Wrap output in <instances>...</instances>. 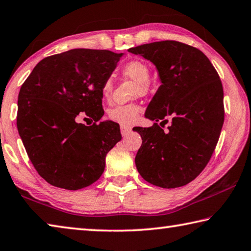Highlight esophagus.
<instances>
[{"mask_svg": "<svg viewBox=\"0 0 251 251\" xmlns=\"http://www.w3.org/2000/svg\"><path fill=\"white\" fill-rule=\"evenodd\" d=\"M121 134L122 137H126V135H128L129 132L131 131V128L130 126H121Z\"/></svg>", "mask_w": 251, "mask_h": 251, "instance_id": "34e87169", "label": "esophagus"}]
</instances>
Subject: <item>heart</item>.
I'll use <instances>...</instances> for the list:
<instances>
[{"instance_id": "b5f03b06", "label": "heart", "mask_w": 251, "mask_h": 251, "mask_svg": "<svg viewBox=\"0 0 251 251\" xmlns=\"http://www.w3.org/2000/svg\"><path fill=\"white\" fill-rule=\"evenodd\" d=\"M122 73L126 77L133 79L139 82L140 90L146 92L149 89V81H150V68L142 60L133 59L130 60L122 67ZM112 88V82L110 79H105L101 86V94L103 97H108ZM140 107L135 103L116 105L108 111V117L110 120L123 126L132 125L139 117Z\"/></svg>"}]
</instances>
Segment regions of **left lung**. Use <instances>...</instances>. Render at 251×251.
<instances>
[{
    "mask_svg": "<svg viewBox=\"0 0 251 251\" xmlns=\"http://www.w3.org/2000/svg\"><path fill=\"white\" fill-rule=\"evenodd\" d=\"M152 61L162 85L146 117L172 125L164 132L154 123L135 126L142 138L135 165L147 182L163 188L186 185L213 155L223 128L224 90L216 69L203 51L176 41L144 44L129 50Z\"/></svg>",
    "mask_w": 251,
    "mask_h": 251,
    "instance_id": "left-lung-1",
    "label": "left lung"
}]
</instances>
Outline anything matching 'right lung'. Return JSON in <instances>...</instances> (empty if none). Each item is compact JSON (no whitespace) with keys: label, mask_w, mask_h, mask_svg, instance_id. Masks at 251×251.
Returning <instances> with one entry per match:
<instances>
[{"label":"right lung","mask_w":251,"mask_h":251,"mask_svg":"<svg viewBox=\"0 0 251 251\" xmlns=\"http://www.w3.org/2000/svg\"><path fill=\"white\" fill-rule=\"evenodd\" d=\"M122 54L77 48L48 56L21 87L17 130L37 173L50 185L77 191L99 179L105 155L121 140L103 116L101 86ZM80 112L95 122L75 121Z\"/></svg>","instance_id":"obj_1"}]
</instances>
